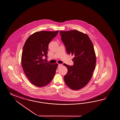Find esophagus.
Returning <instances> with one entry per match:
<instances>
[{"instance_id": "1", "label": "esophagus", "mask_w": 120, "mask_h": 120, "mask_svg": "<svg viewBox=\"0 0 120 120\" xmlns=\"http://www.w3.org/2000/svg\"><path fill=\"white\" fill-rule=\"evenodd\" d=\"M62 64H58V67H59V68H60L62 66Z\"/></svg>"}]
</instances>
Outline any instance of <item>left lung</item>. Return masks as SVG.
Listing matches in <instances>:
<instances>
[{
	"instance_id": "1",
	"label": "left lung",
	"mask_w": 120,
	"mask_h": 120,
	"mask_svg": "<svg viewBox=\"0 0 120 120\" xmlns=\"http://www.w3.org/2000/svg\"><path fill=\"white\" fill-rule=\"evenodd\" d=\"M59 32L67 53L74 56L73 66L64 64L68 70L64 81L71 89L79 90L90 81L95 68L96 56L93 43L87 34L78 30Z\"/></svg>"
}]
</instances>
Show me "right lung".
<instances>
[{"instance_id": "1", "label": "right lung", "mask_w": 120, "mask_h": 120, "mask_svg": "<svg viewBox=\"0 0 120 120\" xmlns=\"http://www.w3.org/2000/svg\"><path fill=\"white\" fill-rule=\"evenodd\" d=\"M58 32V30L36 32L25 43L21 56L22 68L29 80L37 87L49 84L56 72L58 64L46 63L43 56L47 57L49 43Z\"/></svg>"}]
</instances>
